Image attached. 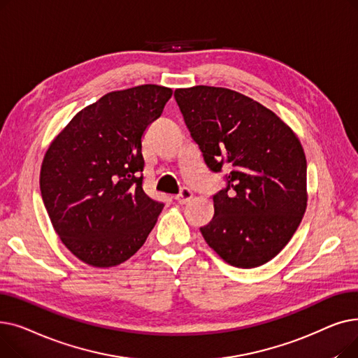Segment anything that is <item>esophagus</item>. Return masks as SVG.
<instances>
[{"label": "esophagus", "instance_id": "1", "mask_svg": "<svg viewBox=\"0 0 358 358\" xmlns=\"http://www.w3.org/2000/svg\"><path fill=\"white\" fill-rule=\"evenodd\" d=\"M193 197V192L190 189H187V187H184V189H181L180 194L176 197V200L180 203V204H185L189 203Z\"/></svg>", "mask_w": 358, "mask_h": 358}]
</instances>
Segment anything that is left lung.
I'll list each match as a JSON object with an SVG mask.
<instances>
[{
	"mask_svg": "<svg viewBox=\"0 0 358 358\" xmlns=\"http://www.w3.org/2000/svg\"><path fill=\"white\" fill-rule=\"evenodd\" d=\"M187 129L227 187L213 196L215 215L200 228L228 264L254 268L292 239L306 210V157L294 131L275 113L234 90L177 88Z\"/></svg>",
	"mask_w": 358,
	"mask_h": 358,
	"instance_id": "8db88e82",
	"label": "left lung"
}]
</instances>
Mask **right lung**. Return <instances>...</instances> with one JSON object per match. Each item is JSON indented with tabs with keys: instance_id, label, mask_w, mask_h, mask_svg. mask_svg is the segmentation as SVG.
Here are the masks:
<instances>
[{
	"instance_id": "obj_1",
	"label": "right lung",
	"mask_w": 358,
	"mask_h": 358,
	"mask_svg": "<svg viewBox=\"0 0 358 358\" xmlns=\"http://www.w3.org/2000/svg\"><path fill=\"white\" fill-rule=\"evenodd\" d=\"M171 96V88L155 84L108 92L49 145L42 199L55 232L85 264H122L154 229L164 203L142 189V136Z\"/></svg>"
}]
</instances>
